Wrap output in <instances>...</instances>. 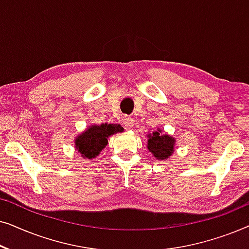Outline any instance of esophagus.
Segmentation results:
<instances>
[{"instance_id":"1","label":"esophagus","mask_w":249,"mask_h":249,"mask_svg":"<svg viewBox=\"0 0 249 249\" xmlns=\"http://www.w3.org/2000/svg\"><path fill=\"white\" fill-rule=\"evenodd\" d=\"M124 125L125 129H131L132 125H134V119L130 117L124 118Z\"/></svg>"}]
</instances>
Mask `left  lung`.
Listing matches in <instances>:
<instances>
[{"instance_id": "left-lung-1", "label": "left lung", "mask_w": 249, "mask_h": 249, "mask_svg": "<svg viewBox=\"0 0 249 249\" xmlns=\"http://www.w3.org/2000/svg\"><path fill=\"white\" fill-rule=\"evenodd\" d=\"M147 148L158 160H166L175 152L176 139L168 134H162L161 129L147 135Z\"/></svg>"}]
</instances>
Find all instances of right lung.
Returning a JSON list of instances; mask_svg holds the SVG:
<instances>
[{
  "instance_id": "right-lung-1",
  "label": "right lung",
  "mask_w": 249,
  "mask_h": 249,
  "mask_svg": "<svg viewBox=\"0 0 249 249\" xmlns=\"http://www.w3.org/2000/svg\"><path fill=\"white\" fill-rule=\"evenodd\" d=\"M121 131H124V128L120 124H103L101 125H90L87 130L77 136L74 145L84 159H95L107 145V138Z\"/></svg>"
}]
</instances>
